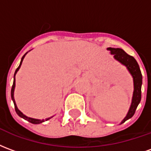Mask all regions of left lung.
Instances as JSON below:
<instances>
[{
	"label": "left lung",
	"instance_id": "obj_1",
	"mask_svg": "<svg viewBox=\"0 0 151 151\" xmlns=\"http://www.w3.org/2000/svg\"><path fill=\"white\" fill-rule=\"evenodd\" d=\"M107 50L110 51V53L113 55L114 59L116 60L117 61L126 67L128 71L132 76L133 81V93L132 97V102L130 105L128 113L124 118L120 124L125 122L127 120L130 119L133 116L135 111H136L137 106L141 101V96H142V75L140 70L139 65L137 62V60L132 56L128 55L123 49L121 48H114V47H108Z\"/></svg>",
	"mask_w": 151,
	"mask_h": 151
}]
</instances>
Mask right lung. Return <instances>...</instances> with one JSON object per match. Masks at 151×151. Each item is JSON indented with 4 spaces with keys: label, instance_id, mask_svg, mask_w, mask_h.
I'll return each mask as SVG.
<instances>
[{
    "label": "right lung",
    "instance_id": "obj_1",
    "mask_svg": "<svg viewBox=\"0 0 151 151\" xmlns=\"http://www.w3.org/2000/svg\"><path fill=\"white\" fill-rule=\"evenodd\" d=\"M27 52L25 54L24 56L22 57V60H21V62H20V65H19V66L18 67V69H16V71H15L14 73V83H13V86H12V89H11V98H12V100H13V102H14V108H15V111H16V112H17V114H18V116L20 117H22V118H23L24 120H27V121H29L30 123H32V124H40V123H43V122H44V121H46V120H48L49 119H51L52 117H48V118H47V119H45V120H40V119H35V118H31V117H28L26 115H24V114L22 113L19 109L18 108V107H17V104H16V103H15V99H14V89H15V75H16V73H18V71L19 70V69H20V67H21L22 65V60H23V59H24L25 56L27 54Z\"/></svg>",
    "mask_w": 151,
    "mask_h": 151
}]
</instances>
